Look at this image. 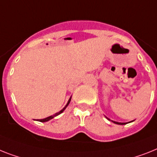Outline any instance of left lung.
<instances>
[{
    "label": "left lung",
    "instance_id": "obj_1",
    "mask_svg": "<svg viewBox=\"0 0 157 157\" xmlns=\"http://www.w3.org/2000/svg\"><path fill=\"white\" fill-rule=\"evenodd\" d=\"M105 117L107 118V120H110V121H111V122H113L114 124H120V125H124V124H128V123H120V122H116V121H113V120H110V119H109V118H107V116H105ZM131 122H133V120H132V121H130V122H128V123H131Z\"/></svg>",
    "mask_w": 157,
    "mask_h": 157
}]
</instances>
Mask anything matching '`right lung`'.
<instances>
[{"instance_id": "add662e5", "label": "right lung", "mask_w": 157, "mask_h": 157, "mask_svg": "<svg viewBox=\"0 0 157 157\" xmlns=\"http://www.w3.org/2000/svg\"><path fill=\"white\" fill-rule=\"evenodd\" d=\"M71 98H70V99H69V100H68V102H67V105H66V106H65V107H63V109L61 110L60 111H58V112L55 113V114H54V115H53V116H49V117L45 118V119H41V120H37V121H39V122H42V123H43V122H47V121H49V120H52L53 118H54V117H55V116H58V115H60L61 113H63V111H64V110L66 109V108H67V106L69 105V103H70V102H71Z\"/></svg>"}]
</instances>
